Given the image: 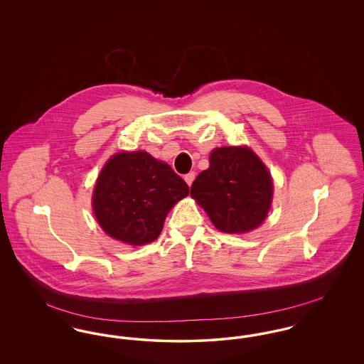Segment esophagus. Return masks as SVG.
<instances>
[{"instance_id":"1","label":"esophagus","mask_w":364,"mask_h":364,"mask_svg":"<svg viewBox=\"0 0 364 364\" xmlns=\"http://www.w3.org/2000/svg\"><path fill=\"white\" fill-rule=\"evenodd\" d=\"M184 180H186V183H187L188 186H191L192 181L195 180V172H190V173L186 174V176H184Z\"/></svg>"}]
</instances>
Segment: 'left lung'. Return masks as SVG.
<instances>
[{
	"instance_id": "8db88e82",
	"label": "left lung",
	"mask_w": 364,
	"mask_h": 364,
	"mask_svg": "<svg viewBox=\"0 0 364 364\" xmlns=\"http://www.w3.org/2000/svg\"><path fill=\"white\" fill-rule=\"evenodd\" d=\"M191 196L220 230L244 233L258 228L267 215L273 181L250 149L221 147L213 150L210 168L193 180Z\"/></svg>"
}]
</instances>
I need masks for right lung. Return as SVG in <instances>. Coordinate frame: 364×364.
I'll return each mask as SVG.
<instances>
[{"label":"right lung","mask_w":364,"mask_h":364,"mask_svg":"<svg viewBox=\"0 0 364 364\" xmlns=\"http://www.w3.org/2000/svg\"><path fill=\"white\" fill-rule=\"evenodd\" d=\"M190 193L173 169L146 151L119 153L100 174L92 196L94 214L105 232L120 242H154L174 203Z\"/></svg>","instance_id":"add662e5"}]
</instances>
